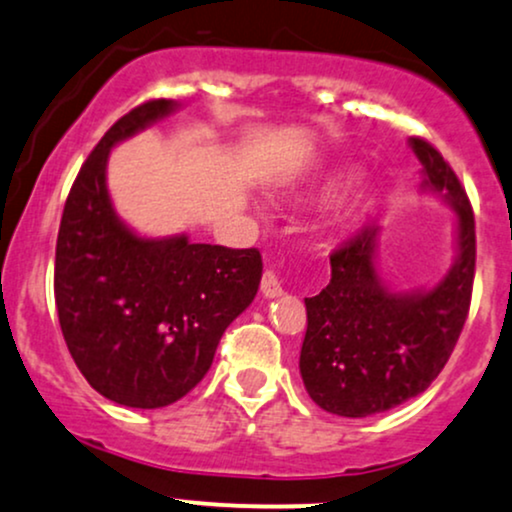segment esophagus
Masks as SVG:
<instances>
[{"label":"esophagus","instance_id":"1","mask_svg":"<svg viewBox=\"0 0 512 512\" xmlns=\"http://www.w3.org/2000/svg\"><path fill=\"white\" fill-rule=\"evenodd\" d=\"M260 291L264 298H279L283 293V286L279 281V276H276L272 269H267V272L262 274V281H260Z\"/></svg>","mask_w":512,"mask_h":512}]
</instances>
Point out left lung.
<instances>
[{
	"instance_id": "8db88e82",
	"label": "left lung",
	"mask_w": 512,
	"mask_h": 512,
	"mask_svg": "<svg viewBox=\"0 0 512 512\" xmlns=\"http://www.w3.org/2000/svg\"><path fill=\"white\" fill-rule=\"evenodd\" d=\"M424 166L422 188L451 202L458 257L432 291L393 293L374 267L377 226H362L331 252V281L305 298L300 374L319 408L341 417L386 412L420 396L439 377L463 331L472 300L474 214L451 164L424 138H410Z\"/></svg>"
}]
</instances>
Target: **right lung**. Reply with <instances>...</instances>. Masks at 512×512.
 <instances>
[{"label": "right lung", "instance_id": "right-lung-1", "mask_svg": "<svg viewBox=\"0 0 512 512\" xmlns=\"http://www.w3.org/2000/svg\"><path fill=\"white\" fill-rule=\"evenodd\" d=\"M176 107L143 102L104 133L73 181L57 238L54 300L66 346L92 389L128 408H164L193 391L262 279L260 250L140 238L116 217L109 150Z\"/></svg>", "mask_w": 512, "mask_h": 512}]
</instances>
